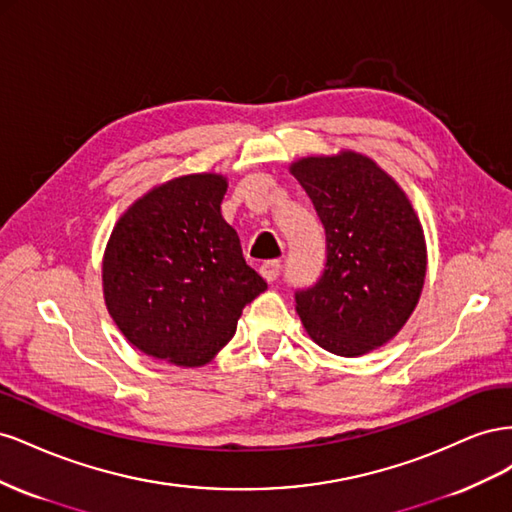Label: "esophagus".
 Wrapping results in <instances>:
<instances>
[{"instance_id": "obj_1", "label": "esophagus", "mask_w": 512, "mask_h": 512, "mask_svg": "<svg viewBox=\"0 0 512 512\" xmlns=\"http://www.w3.org/2000/svg\"><path fill=\"white\" fill-rule=\"evenodd\" d=\"M280 269H282V265H280V260H265L260 265V275L265 277L267 282H275L277 280V275H280Z\"/></svg>"}]
</instances>
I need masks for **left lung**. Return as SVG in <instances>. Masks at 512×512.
Listing matches in <instances>:
<instances>
[{"label":"left lung","mask_w":512,"mask_h":512,"mask_svg":"<svg viewBox=\"0 0 512 512\" xmlns=\"http://www.w3.org/2000/svg\"><path fill=\"white\" fill-rule=\"evenodd\" d=\"M290 173L327 235L318 282L294 292L305 331L339 356L384 346L414 312L427 271L423 226L406 192L354 151L301 158Z\"/></svg>","instance_id":"1"}]
</instances>
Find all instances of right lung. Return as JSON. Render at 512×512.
<instances>
[{
  "label": "right lung",
  "mask_w": 512,
  "mask_h": 512,
  "mask_svg": "<svg viewBox=\"0 0 512 512\" xmlns=\"http://www.w3.org/2000/svg\"><path fill=\"white\" fill-rule=\"evenodd\" d=\"M228 181L183 175L121 215L102 260L106 309L123 337L153 359L209 363L267 282L247 265L222 218Z\"/></svg>",
  "instance_id": "right-lung-1"
}]
</instances>
